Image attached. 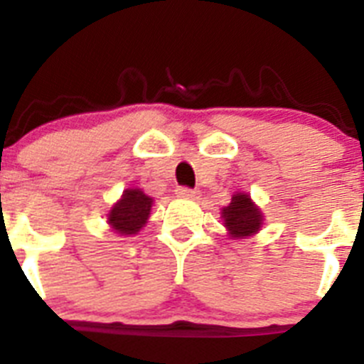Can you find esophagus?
Here are the masks:
<instances>
[{
	"label": "esophagus",
	"mask_w": 364,
	"mask_h": 364,
	"mask_svg": "<svg viewBox=\"0 0 364 364\" xmlns=\"http://www.w3.org/2000/svg\"><path fill=\"white\" fill-rule=\"evenodd\" d=\"M176 195H180V197L191 198V197H195V195H197V191H195V189H191V188H186V186H180V188H176Z\"/></svg>",
	"instance_id": "esophagus-1"
}]
</instances>
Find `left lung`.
<instances>
[{"label":"left lung","mask_w":364,"mask_h":364,"mask_svg":"<svg viewBox=\"0 0 364 364\" xmlns=\"http://www.w3.org/2000/svg\"><path fill=\"white\" fill-rule=\"evenodd\" d=\"M222 218L233 237H247V235L257 233L262 224V213L259 208L253 204L252 198L242 193L233 195L230 205L222 210Z\"/></svg>","instance_id":"8db88e82"}]
</instances>
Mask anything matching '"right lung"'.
Instances as JSON below:
<instances>
[{
  "label": "right lung",
  "instance_id": "1",
  "mask_svg": "<svg viewBox=\"0 0 364 364\" xmlns=\"http://www.w3.org/2000/svg\"><path fill=\"white\" fill-rule=\"evenodd\" d=\"M153 198L140 189H127L109 213V224L122 235H134L147 222Z\"/></svg>",
  "mask_w": 364,
  "mask_h": 364
}]
</instances>
